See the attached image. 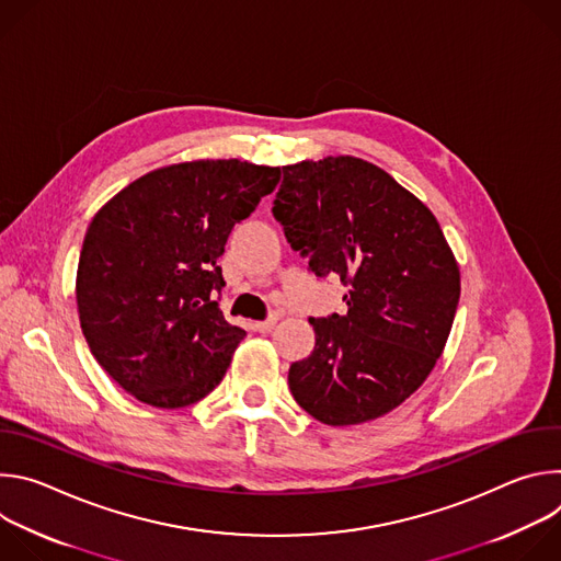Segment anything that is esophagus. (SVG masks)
<instances>
[{
    "label": "esophagus",
    "instance_id": "obj_1",
    "mask_svg": "<svg viewBox=\"0 0 561 561\" xmlns=\"http://www.w3.org/2000/svg\"><path fill=\"white\" fill-rule=\"evenodd\" d=\"M277 319H279V314H271L268 319H264V322H257L255 329H257L260 333H271V331L275 329V324H277Z\"/></svg>",
    "mask_w": 561,
    "mask_h": 561
}]
</instances>
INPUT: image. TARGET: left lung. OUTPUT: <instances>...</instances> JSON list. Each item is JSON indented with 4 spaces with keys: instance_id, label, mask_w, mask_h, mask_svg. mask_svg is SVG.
Returning a JSON list of instances; mask_svg holds the SVG:
<instances>
[{
    "instance_id": "1",
    "label": "left lung",
    "mask_w": 561,
    "mask_h": 561,
    "mask_svg": "<svg viewBox=\"0 0 561 561\" xmlns=\"http://www.w3.org/2000/svg\"><path fill=\"white\" fill-rule=\"evenodd\" d=\"M273 215L317 277L348 286L346 314L310 319L312 353L288 370L295 402L329 426L394 411L444 353L459 266L431 208L353 154L284 167Z\"/></svg>"
}]
</instances>
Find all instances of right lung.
Instances as JSON below:
<instances>
[{"label":"right lung","instance_id":"obj_1","mask_svg":"<svg viewBox=\"0 0 561 561\" xmlns=\"http://www.w3.org/2000/svg\"><path fill=\"white\" fill-rule=\"evenodd\" d=\"M279 178L242 159H193L141 175L95 213L77 264L79 324L139 402L184 409L226 375L247 331L219 310L217 260Z\"/></svg>","mask_w":561,"mask_h":561}]
</instances>
